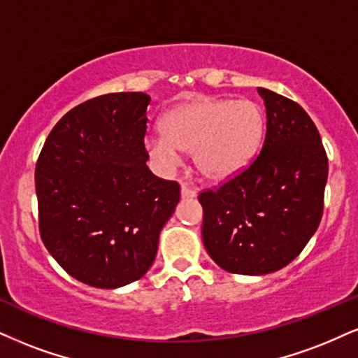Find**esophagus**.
<instances>
[{"mask_svg": "<svg viewBox=\"0 0 358 358\" xmlns=\"http://www.w3.org/2000/svg\"><path fill=\"white\" fill-rule=\"evenodd\" d=\"M196 187L192 186L191 182H184L182 187H180V196L186 197V199H191V197H196Z\"/></svg>", "mask_w": 358, "mask_h": 358, "instance_id": "esophagus-1", "label": "esophagus"}]
</instances>
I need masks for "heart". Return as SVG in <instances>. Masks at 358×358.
<instances>
[{"label":"heart","mask_w":358,"mask_h":358,"mask_svg":"<svg viewBox=\"0 0 358 358\" xmlns=\"http://www.w3.org/2000/svg\"><path fill=\"white\" fill-rule=\"evenodd\" d=\"M262 109L252 101L197 99L164 114V138L145 143L162 171L179 164V152H194L197 171L209 180H227L244 171L264 136Z\"/></svg>","instance_id":"b5f03b06"}]
</instances>
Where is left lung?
Segmentation results:
<instances>
[{
    "mask_svg": "<svg viewBox=\"0 0 358 358\" xmlns=\"http://www.w3.org/2000/svg\"><path fill=\"white\" fill-rule=\"evenodd\" d=\"M257 91L267 114L257 157L199 194L206 250L224 271L242 275L275 272L302 252L320 224L329 174L320 134L302 106Z\"/></svg>",
    "mask_w": 358,
    "mask_h": 358,
    "instance_id": "8db88e82",
    "label": "left lung"
}]
</instances>
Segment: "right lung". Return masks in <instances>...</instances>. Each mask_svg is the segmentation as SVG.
I'll use <instances>...</instances> for the list:
<instances>
[{"instance_id":"1","label":"right lung","mask_w":358,"mask_h":358,"mask_svg":"<svg viewBox=\"0 0 358 358\" xmlns=\"http://www.w3.org/2000/svg\"><path fill=\"white\" fill-rule=\"evenodd\" d=\"M144 92H111L57 121L36 162L39 234L74 279L117 289L141 279L180 199L145 161Z\"/></svg>"}]
</instances>
